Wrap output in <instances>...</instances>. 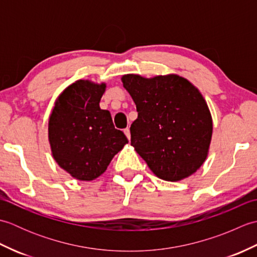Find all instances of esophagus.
<instances>
[{"mask_svg": "<svg viewBox=\"0 0 257 257\" xmlns=\"http://www.w3.org/2000/svg\"><path fill=\"white\" fill-rule=\"evenodd\" d=\"M123 133H124V135H125V136H127L128 140H130V129H129V128H125V129H123Z\"/></svg>", "mask_w": 257, "mask_h": 257, "instance_id": "esophagus-1", "label": "esophagus"}]
</instances>
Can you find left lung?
I'll list each match as a JSON object with an SVG mask.
<instances>
[{"mask_svg": "<svg viewBox=\"0 0 257 257\" xmlns=\"http://www.w3.org/2000/svg\"><path fill=\"white\" fill-rule=\"evenodd\" d=\"M138 118L132 146L158 178L180 181L203 165L212 138V117L199 89L179 75L121 77Z\"/></svg>", "mask_w": 257, "mask_h": 257, "instance_id": "8db88e82", "label": "left lung"}]
</instances>
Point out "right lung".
Returning a JSON list of instances; mask_svg holds the SVG:
<instances>
[{
  "label": "right lung",
  "mask_w": 257,
  "mask_h": 257,
  "mask_svg": "<svg viewBox=\"0 0 257 257\" xmlns=\"http://www.w3.org/2000/svg\"><path fill=\"white\" fill-rule=\"evenodd\" d=\"M105 90V83L75 81L58 96L48 121L54 159L80 181L101 176L128 144L124 134L114 128L110 112L99 107Z\"/></svg>",
  "instance_id": "obj_1"
}]
</instances>
